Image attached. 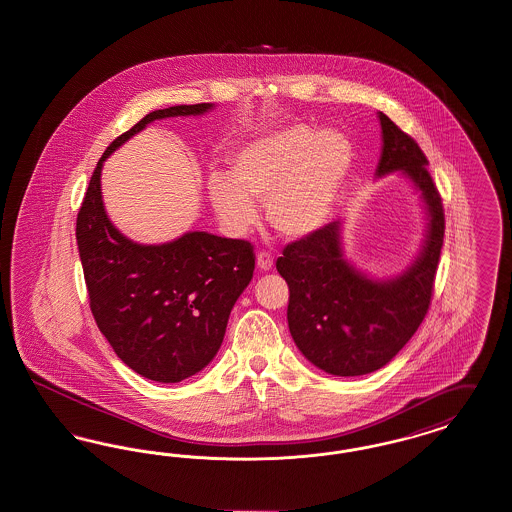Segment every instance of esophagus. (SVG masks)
Wrapping results in <instances>:
<instances>
[{"mask_svg": "<svg viewBox=\"0 0 512 512\" xmlns=\"http://www.w3.org/2000/svg\"><path fill=\"white\" fill-rule=\"evenodd\" d=\"M257 268L259 270H270L272 268V257L268 253H259L257 255Z\"/></svg>", "mask_w": 512, "mask_h": 512, "instance_id": "obj_1", "label": "esophagus"}]
</instances>
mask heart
I'll use <instances>...</instances> for the list:
<instances>
[{"label":"heart","instance_id":"b5f03b06","mask_svg":"<svg viewBox=\"0 0 512 512\" xmlns=\"http://www.w3.org/2000/svg\"><path fill=\"white\" fill-rule=\"evenodd\" d=\"M353 147L338 130L292 124L265 132L238 147L226 176L207 180V199L232 236L257 222L255 203L267 201L268 224L286 240H305L330 217Z\"/></svg>","mask_w":512,"mask_h":512}]
</instances>
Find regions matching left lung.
Masks as SVG:
<instances>
[{
	"mask_svg": "<svg viewBox=\"0 0 512 512\" xmlns=\"http://www.w3.org/2000/svg\"><path fill=\"white\" fill-rule=\"evenodd\" d=\"M382 153L376 178L399 172L420 195L424 238L413 263L395 276L376 278L345 257L343 222L286 245L276 270L290 286L288 326L309 363L334 376H363L388 365L426 317L443 245L441 197L422 149L378 113Z\"/></svg>",
	"mask_w": 512,
	"mask_h": 512,
	"instance_id": "1",
	"label": "left lung"
}]
</instances>
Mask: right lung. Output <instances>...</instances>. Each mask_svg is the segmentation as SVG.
<instances>
[{"instance_id":"add662e5","label":"right lung","mask_w":512,"mask_h":512,"mask_svg":"<svg viewBox=\"0 0 512 512\" xmlns=\"http://www.w3.org/2000/svg\"><path fill=\"white\" fill-rule=\"evenodd\" d=\"M215 103L157 109L105 149L76 219V244L101 334L122 363L147 380L176 384L219 353L232 307L253 278L255 255L244 240L186 232L165 244H138L111 222L101 171L147 124L199 117Z\"/></svg>"}]
</instances>
